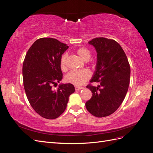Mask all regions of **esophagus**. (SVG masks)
Here are the masks:
<instances>
[{"mask_svg":"<svg viewBox=\"0 0 153 153\" xmlns=\"http://www.w3.org/2000/svg\"><path fill=\"white\" fill-rule=\"evenodd\" d=\"M82 89H84V87H78V86L75 87V90L76 91H79V90Z\"/></svg>","mask_w":153,"mask_h":153,"instance_id":"1","label":"esophagus"}]
</instances>
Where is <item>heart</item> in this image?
Instances as JSON below:
<instances>
[{
	"label": "heart",
	"instance_id": "b5f03b06",
	"mask_svg": "<svg viewBox=\"0 0 153 153\" xmlns=\"http://www.w3.org/2000/svg\"><path fill=\"white\" fill-rule=\"evenodd\" d=\"M77 55L83 61H89L91 57L90 51L86 48L80 47L76 50ZM68 55L64 53L62 55L60 61V66L62 70H64L66 68V61ZM90 77V73L86 69L82 70H73L69 72L66 76V80L68 82L76 85H81L84 84L86 80Z\"/></svg>",
	"mask_w": 153,
	"mask_h": 153
}]
</instances>
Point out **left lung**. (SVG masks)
I'll use <instances>...</instances> for the list:
<instances>
[{
  "label": "left lung",
  "mask_w": 153,
  "mask_h": 153,
  "mask_svg": "<svg viewBox=\"0 0 153 153\" xmlns=\"http://www.w3.org/2000/svg\"><path fill=\"white\" fill-rule=\"evenodd\" d=\"M97 52L96 70L88 85L91 98L85 103L87 110L97 117L108 116L121 105L128 90L130 66L123 49L117 42L105 38H96L89 42Z\"/></svg>",
  "instance_id": "1"
}]
</instances>
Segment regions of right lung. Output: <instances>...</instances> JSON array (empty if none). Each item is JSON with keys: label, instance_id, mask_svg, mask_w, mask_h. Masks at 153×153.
I'll return each mask as SVG.
<instances>
[{"label": "right lung", "instance_id": "1", "mask_svg": "<svg viewBox=\"0 0 153 153\" xmlns=\"http://www.w3.org/2000/svg\"><path fill=\"white\" fill-rule=\"evenodd\" d=\"M68 48L56 39L40 38L25 55L22 68L25 93L32 107L45 119L59 117L75 91L71 84H61L57 90L52 88L62 79L60 61Z\"/></svg>", "mask_w": 153, "mask_h": 153}]
</instances>
